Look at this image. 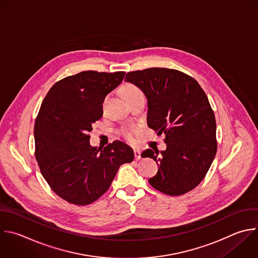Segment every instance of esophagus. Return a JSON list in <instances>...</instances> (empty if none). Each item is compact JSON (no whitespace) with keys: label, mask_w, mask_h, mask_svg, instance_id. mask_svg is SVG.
<instances>
[{"label":"esophagus","mask_w":258,"mask_h":258,"mask_svg":"<svg viewBox=\"0 0 258 258\" xmlns=\"http://www.w3.org/2000/svg\"><path fill=\"white\" fill-rule=\"evenodd\" d=\"M142 157H141V151L140 150H135V159L136 160H140Z\"/></svg>","instance_id":"esophagus-1"}]
</instances>
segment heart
<instances>
[{
  "label": "heart",
  "mask_w": 258,
  "mask_h": 258,
  "mask_svg": "<svg viewBox=\"0 0 258 258\" xmlns=\"http://www.w3.org/2000/svg\"><path fill=\"white\" fill-rule=\"evenodd\" d=\"M123 93H124V96L126 97V99L130 98V97L139 95V94H143V92L140 88H138L137 86L132 85V84H128V85L124 86ZM121 134L127 141L134 142L137 135H138V128L135 127V126H125L121 130Z\"/></svg>",
  "instance_id": "1"
}]
</instances>
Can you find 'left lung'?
Wrapping results in <instances>:
<instances>
[{"mask_svg":"<svg viewBox=\"0 0 258 258\" xmlns=\"http://www.w3.org/2000/svg\"><path fill=\"white\" fill-rule=\"evenodd\" d=\"M148 99V126L165 135V151L142 155L156 161L157 174L149 183L168 196H181L207 175L217 153L216 118L209 99L192 77L173 69L151 68L126 74Z\"/></svg>","mask_w":258,"mask_h":258,"instance_id":"left-lung-1","label":"left lung"}]
</instances>
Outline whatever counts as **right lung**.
I'll return each instance as SVG.
<instances>
[{
  "label": "right lung",
  "instance_id": "add662e5",
  "mask_svg": "<svg viewBox=\"0 0 258 258\" xmlns=\"http://www.w3.org/2000/svg\"><path fill=\"white\" fill-rule=\"evenodd\" d=\"M125 72L84 71L56 82L47 92L34 125L35 158L50 188L76 206L90 205L111 185L120 165L134 160L122 142L90 146L92 124L103 115L105 96Z\"/></svg>",
  "mask_w": 258,
  "mask_h": 258
}]
</instances>
